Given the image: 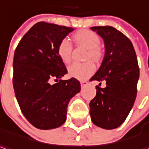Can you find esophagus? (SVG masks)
<instances>
[{
    "label": "esophagus",
    "mask_w": 149,
    "mask_h": 149,
    "mask_svg": "<svg viewBox=\"0 0 149 149\" xmlns=\"http://www.w3.org/2000/svg\"><path fill=\"white\" fill-rule=\"evenodd\" d=\"M80 83H81V86H82V87H84V86L87 85V84H88V81H86V80H82Z\"/></svg>",
    "instance_id": "1"
}]
</instances>
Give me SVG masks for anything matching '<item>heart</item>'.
Instances as JSON below:
<instances>
[{"instance_id":"b5f03b06","label":"heart","mask_w":149,"mask_h":149,"mask_svg":"<svg viewBox=\"0 0 149 149\" xmlns=\"http://www.w3.org/2000/svg\"><path fill=\"white\" fill-rule=\"evenodd\" d=\"M74 41L80 45L88 48L85 59L87 61L98 62L102 60L103 53L100 44L101 38L98 35L88 30H81L73 35ZM57 53L61 61L67 64L71 61L72 45L67 38L61 39L57 47ZM95 72V66L93 62L88 61L84 63L74 62L68 66V73L71 77L77 79H86Z\"/></svg>"}]
</instances>
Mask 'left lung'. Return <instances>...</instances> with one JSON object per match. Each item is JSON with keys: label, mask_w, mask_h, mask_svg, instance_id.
I'll list each match as a JSON object with an SVG mask.
<instances>
[{"label": "left lung", "mask_w": 149, "mask_h": 149, "mask_svg": "<svg viewBox=\"0 0 149 149\" xmlns=\"http://www.w3.org/2000/svg\"><path fill=\"white\" fill-rule=\"evenodd\" d=\"M104 40L105 56L90 81H106V88H96L89 102L92 122L102 129L120 126L131 110L137 93L139 66L133 45L126 36L112 26H94ZM101 84L99 85L101 86Z\"/></svg>", "instance_id": "8db88e82"}]
</instances>
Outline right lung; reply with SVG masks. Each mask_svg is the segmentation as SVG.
<instances>
[{
	"label": "right lung",
	"instance_id": "right-lung-1",
	"mask_svg": "<svg viewBox=\"0 0 149 149\" xmlns=\"http://www.w3.org/2000/svg\"><path fill=\"white\" fill-rule=\"evenodd\" d=\"M73 31L71 27L46 22L34 24L22 37L14 52L13 84L22 113L36 128L50 130L62 125L72 97L81 89L67 73L57 53L61 39ZM54 79L56 84L51 85Z\"/></svg>",
	"mask_w": 149,
	"mask_h": 149
}]
</instances>
